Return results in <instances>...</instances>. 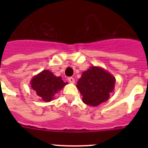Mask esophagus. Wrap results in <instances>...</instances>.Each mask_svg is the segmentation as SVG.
I'll return each instance as SVG.
<instances>
[{"instance_id":"esophagus-1","label":"esophagus","mask_w":148,"mask_h":148,"mask_svg":"<svg viewBox=\"0 0 148 148\" xmlns=\"http://www.w3.org/2000/svg\"><path fill=\"white\" fill-rule=\"evenodd\" d=\"M67 80L69 81L70 83H75V79H74V78H73V77H69V78H67Z\"/></svg>"}]
</instances>
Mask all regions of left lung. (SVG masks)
<instances>
[{"mask_svg":"<svg viewBox=\"0 0 148 148\" xmlns=\"http://www.w3.org/2000/svg\"><path fill=\"white\" fill-rule=\"evenodd\" d=\"M77 84L83 102L95 107L108 100L114 88L115 78L101 68L91 66L82 73Z\"/></svg>","mask_w":148,"mask_h":148,"instance_id":"8db88e82","label":"left lung"}]
</instances>
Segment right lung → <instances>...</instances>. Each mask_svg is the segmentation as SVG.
<instances>
[{
	"label": "right lung",
	"mask_w": 148,
	"mask_h": 148,
	"mask_svg": "<svg viewBox=\"0 0 148 148\" xmlns=\"http://www.w3.org/2000/svg\"><path fill=\"white\" fill-rule=\"evenodd\" d=\"M66 83L63 82L61 77H56L49 70H43L34 77L31 87L37 95L44 101H50L56 92L61 90Z\"/></svg>",
	"instance_id": "obj_1"
}]
</instances>
